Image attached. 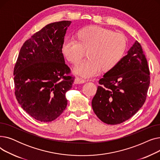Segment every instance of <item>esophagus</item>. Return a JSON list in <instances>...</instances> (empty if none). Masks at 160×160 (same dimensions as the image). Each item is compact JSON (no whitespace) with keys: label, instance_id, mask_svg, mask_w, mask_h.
<instances>
[{"label":"esophagus","instance_id":"34e87169","mask_svg":"<svg viewBox=\"0 0 160 160\" xmlns=\"http://www.w3.org/2000/svg\"><path fill=\"white\" fill-rule=\"evenodd\" d=\"M86 81L83 79H81L80 78H76L74 80V83L75 84H81V83H85Z\"/></svg>","mask_w":160,"mask_h":160}]
</instances>
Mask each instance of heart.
<instances>
[{
	"mask_svg": "<svg viewBox=\"0 0 160 160\" xmlns=\"http://www.w3.org/2000/svg\"><path fill=\"white\" fill-rule=\"evenodd\" d=\"M75 40L64 39L62 52L66 60L74 65L78 64L88 53L89 59L73 70L84 78L96 77L102 71H113L123 59L127 49V40L121 33L98 26H90L78 30Z\"/></svg>",
	"mask_w": 160,
	"mask_h": 160,
	"instance_id": "b5f03b06",
	"label": "heart"
}]
</instances>
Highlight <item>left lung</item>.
I'll use <instances>...</instances> for the list:
<instances>
[{
  "instance_id": "obj_1",
  "label": "left lung",
  "mask_w": 160,
  "mask_h": 160,
  "mask_svg": "<svg viewBox=\"0 0 160 160\" xmlns=\"http://www.w3.org/2000/svg\"><path fill=\"white\" fill-rule=\"evenodd\" d=\"M150 81L148 62L136 41L120 63L99 80L92 100L95 113L108 124L129 119L144 104Z\"/></svg>"
}]
</instances>
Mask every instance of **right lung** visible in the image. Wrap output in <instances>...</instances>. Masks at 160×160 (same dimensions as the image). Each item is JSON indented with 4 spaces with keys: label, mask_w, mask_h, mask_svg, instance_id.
<instances>
[{
    "label": "right lung",
    "mask_w": 160,
    "mask_h": 160,
    "mask_svg": "<svg viewBox=\"0 0 160 160\" xmlns=\"http://www.w3.org/2000/svg\"><path fill=\"white\" fill-rule=\"evenodd\" d=\"M69 21L46 25L24 42L15 63V95L33 119L50 122L67 107L65 93L74 80L62 52Z\"/></svg>",
    "instance_id": "right-lung-1"
}]
</instances>
